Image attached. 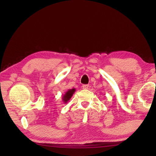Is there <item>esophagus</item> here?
I'll return each instance as SVG.
<instances>
[{
	"mask_svg": "<svg viewBox=\"0 0 156 156\" xmlns=\"http://www.w3.org/2000/svg\"><path fill=\"white\" fill-rule=\"evenodd\" d=\"M89 87V84H83V89H88Z\"/></svg>",
	"mask_w": 156,
	"mask_h": 156,
	"instance_id": "obj_1",
	"label": "esophagus"
}]
</instances>
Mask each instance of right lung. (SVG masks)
<instances>
[{"label": "right lung", "mask_w": 156, "mask_h": 156, "mask_svg": "<svg viewBox=\"0 0 156 156\" xmlns=\"http://www.w3.org/2000/svg\"><path fill=\"white\" fill-rule=\"evenodd\" d=\"M76 91V89H69V90L65 92V94L63 95L62 98V100L63 102H64L65 104L67 103V102L69 101L71 99V98L72 97L73 94H74V92Z\"/></svg>", "instance_id": "1"}]
</instances>
